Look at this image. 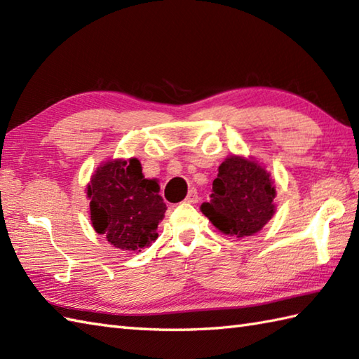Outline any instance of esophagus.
I'll list each match as a JSON object with an SVG mask.
<instances>
[{
    "label": "esophagus",
    "instance_id": "esophagus-1",
    "mask_svg": "<svg viewBox=\"0 0 359 359\" xmlns=\"http://www.w3.org/2000/svg\"><path fill=\"white\" fill-rule=\"evenodd\" d=\"M188 203H197V202H199V194H197V191H196V189L193 188L191 189V191H189L188 193V196H187V199H185Z\"/></svg>",
    "mask_w": 359,
    "mask_h": 359
}]
</instances>
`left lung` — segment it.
Here are the masks:
<instances>
[{"mask_svg": "<svg viewBox=\"0 0 359 359\" xmlns=\"http://www.w3.org/2000/svg\"><path fill=\"white\" fill-rule=\"evenodd\" d=\"M276 196L270 174L253 160L228 157L212 182L211 201L201 210L225 234L251 236L269 222Z\"/></svg>", "mask_w": 359, "mask_h": 359, "instance_id": "1", "label": "left lung"}]
</instances>
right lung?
<instances>
[{
    "label": "right lung",
    "mask_w": 359,
    "mask_h": 359,
    "mask_svg": "<svg viewBox=\"0 0 359 359\" xmlns=\"http://www.w3.org/2000/svg\"><path fill=\"white\" fill-rule=\"evenodd\" d=\"M160 187L143 177L137 158L114 160L97 168L88 187L90 222L114 247L140 251L157 239L166 205Z\"/></svg>",
    "instance_id": "add662e5"
}]
</instances>
